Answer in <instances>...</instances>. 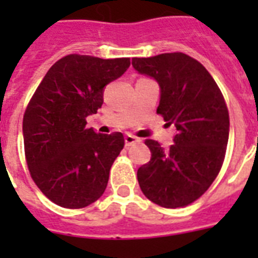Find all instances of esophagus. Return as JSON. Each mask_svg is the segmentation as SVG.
Wrapping results in <instances>:
<instances>
[{"label": "esophagus", "mask_w": 258, "mask_h": 258, "mask_svg": "<svg viewBox=\"0 0 258 258\" xmlns=\"http://www.w3.org/2000/svg\"><path fill=\"white\" fill-rule=\"evenodd\" d=\"M138 142H141V141H139L137 137L131 135V134H127V135L124 137V143L127 147H130V146H134L135 143H138Z\"/></svg>", "instance_id": "obj_1"}]
</instances>
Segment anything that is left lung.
Segmentation results:
<instances>
[{
  "instance_id": "left-lung-1",
  "label": "left lung",
  "mask_w": 258,
  "mask_h": 258,
  "mask_svg": "<svg viewBox=\"0 0 258 258\" xmlns=\"http://www.w3.org/2000/svg\"><path fill=\"white\" fill-rule=\"evenodd\" d=\"M133 67L158 83L157 112L176 130L167 150L146 141L151 159L138 169L141 190L162 208L186 206L210 187L224 162L229 139L224 96L206 68L184 53L134 57Z\"/></svg>"
}]
</instances>
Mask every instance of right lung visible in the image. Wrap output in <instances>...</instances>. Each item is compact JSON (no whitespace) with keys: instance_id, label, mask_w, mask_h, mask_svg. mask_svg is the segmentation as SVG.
Listing matches in <instances>:
<instances>
[{"instance_id":"add662e5","label":"right lung","mask_w":258,"mask_h":258,"mask_svg":"<svg viewBox=\"0 0 258 258\" xmlns=\"http://www.w3.org/2000/svg\"><path fill=\"white\" fill-rule=\"evenodd\" d=\"M128 67L127 57L68 54L50 67L26 107L22 135L28 169L42 194L61 208H86L107 187L124 138L96 134L86 127V117L101 108L105 86Z\"/></svg>"}]
</instances>
